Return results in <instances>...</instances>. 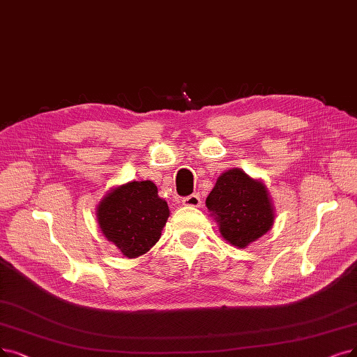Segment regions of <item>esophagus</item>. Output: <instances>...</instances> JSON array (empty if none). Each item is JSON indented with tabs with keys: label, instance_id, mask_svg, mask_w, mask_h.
<instances>
[{
	"label": "esophagus",
	"instance_id": "esophagus-1",
	"mask_svg": "<svg viewBox=\"0 0 357 357\" xmlns=\"http://www.w3.org/2000/svg\"><path fill=\"white\" fill-rule=\"evenodd\" d=\"M181 204H183L184 206H193V208H197V206H201L202 201H201V197H199L197 195H190V196L183 197Z\"/></svg>",
	"mask_w": 357,
	"mask_h": 357
}]
</instances>
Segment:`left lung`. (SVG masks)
<instances>
[{"label":"left lung","instance_id":"1","mask_svg":"<svg viewBox=\"0 0 357 357\" xmlns=\"http://www.w3.org/2000/svg\"><path fill=\"white\" fill-rule=\"evenodd\" d=\"M206 208L215 215L222 237L237 248H246L274 222V209L264 183L238 168L218 177L206 197Z\"/></svg>","mask_w":357,"mask_h":357}]
</instances>
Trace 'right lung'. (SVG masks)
<instances>
[{"mask_svg":"<svg viewBox=\"0 0 357 357\" xmlns=\"http://www.w3.org/2000/svg\"><path fill=\"white\" fill-rule=\"evenodd\" d=\"M169 209L149 180L111 190L98 206L101 231L127 258L146 253L161 237Z\"/></svg>","mask_w":357,"mask_h":357,"instance_id":"1","label":"right lung"}]
</instances>
